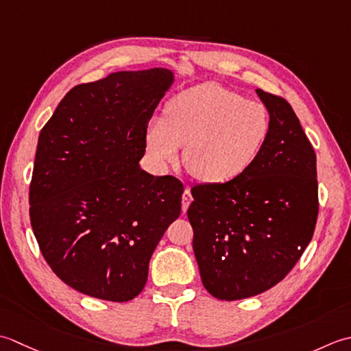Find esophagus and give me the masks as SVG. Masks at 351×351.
<instances>
[{
  "label": "esophagus",
  "instance_id": "esophagus-1",
  "mask_svg": "<svg viewBox=\"0 0 351 351\" xmlns=\"http://www.w3.org/2000/svg\"><path fill=\"white\" fill-rule=\"evenodd\" d=\"M191 202H192L191 191H189V188H186L184 192H183V195H182V210H183V212L188 210V207H189Z\"/></svg>",
  "mask_w": 351,
  "mask_h": 351
}]
</instances>
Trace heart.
<instances>
[{
  "mask_svg": "<svg viewBox=\"0 0 351 351\" xmlns=\"http://www.w3.org/2000/svg\"><path fill=\"white\" fill-rule=\"evenodd\" d=\"M271 128L262 103L245 99L218 83H203L176 95L165 118H153L145 147L156 167L183 162L197 180L226 183L245 174L259 157Z\"/></svg>",
  "mask_w": 351,
  "mask_h": 351,
  "instance_id": "b5f03b06",
  "label": "heart"
}]
</instances>
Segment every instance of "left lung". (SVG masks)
I'll use <instances>...</instances> for the list:
<instances>
[{"label": "left lung", "mask_w": 351, "mask_h": 351, "mask_svg": "<svg viewBox=\"0 0 351 351\" xmlns=\"http://www.w3.org/2000/svg\"><path fill=\"white\" fill-rule=\"evenodd\" d=\"M269 112L262 152L245 174L197 184L188 209L204 288L233 302L268 291L302 257L318 217L317 156L285 98L256 89Z\"/></svg>", "instance_id": "1"}]
</instances>
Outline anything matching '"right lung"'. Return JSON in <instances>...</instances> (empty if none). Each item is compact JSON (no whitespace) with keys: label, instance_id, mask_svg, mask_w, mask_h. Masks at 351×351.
<instances>
[{"label":"right lung","instance_id":"right-lung-1","mask_svg":"<svg viewBox=\"0 0 351 351\" xmlns=\"http://www.w3.org/2000/svg\"><path fill=\"white\" fill-rule=\"evenodd\" d=\"M173 82V71L152 68L78 84L40 130L33 233L54 274L82 294L139 295L154 248L180 215L182 182L139 167L148 121Z\"/></svg>","mask_w":351,"mask_h":351}]
</instances>
